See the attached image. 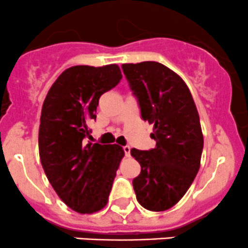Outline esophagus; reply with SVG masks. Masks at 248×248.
Segmentation results:
<instances>
[{
	"instance_id": "1",
	"label": "esophagus",
	"mask_w": 248,
	"mask_h": 248,
	"mask_svg": "<svg viewBox=\"0 0 248 248\" xmlns=\"http://www.w3.org/2000/svg\"><path fill=\"white\" fill-rule=\"evenodd\" d=\"M124 156L129 157V156H131V147L124 146Z\"/></svg>"
}]
</instances>
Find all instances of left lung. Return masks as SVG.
<instances>
[{
	"mask_svg": "<svg viewBox=\"0 0 248 248\" xmlns=\"http://www.w3.org/2000/svg\"><path fill=\"white\" fill-rule=\"evenodd\" d=\"M144 121L154 124L155 149H132L141 171L133 180L137 201L150 211L174 206L188 191L201 167L204 138L186 82L155 61L122 64Z\"/></svg>",
	"mask_w": 248,
	"mask_h": 248,
	"instance_id": "8db88e82",
	"label": "left lung"
}]
</instances>
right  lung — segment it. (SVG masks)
Segmentation results:
<instances>
[{
  "label": "right lung",
  "instance_id": "obj_1",
  "mask_svg": "<svg viewBox=\"0 0 248 248\" xmlns=\"http://www.w3.org/2000/svg\"><path fill=\"white\" fill-rule=\"evenodd\" d=\"M117 64L74 66L62 72L44 99L39 124V157L61 201L79 214H93L108 202L124 149L86 142L99 97L116 86Z\"/></svg>",
  "mask_w": 248,
  "mask_h": 248
}]
</instances>
